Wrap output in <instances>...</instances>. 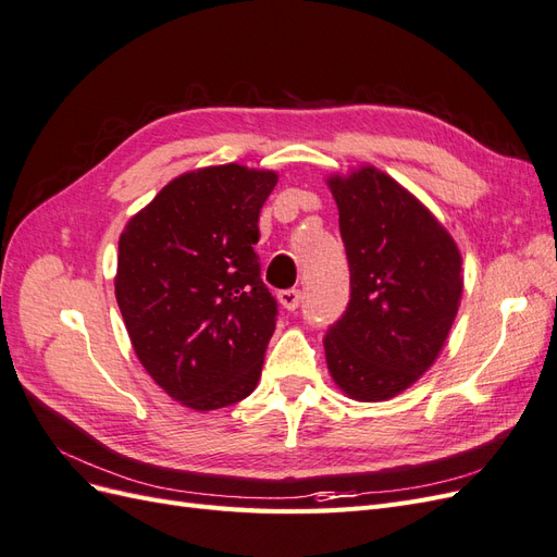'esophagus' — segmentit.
Segmentation results:
<instances>
[{
    "instance_id": "esophagus-1",
    "label": "esophagus",
    "mask_w": 557,
    "mask_h": 557,
    "mask_svg": "<svg viewBox=\"0 0 557 557\" xmlns=\"http://www.w3.org/2000/svg\"><path fill=\"white\" fill-rule=\"evenodd\" d=\"M278 299H281V305H283L285 309H288V311H295V309L299 307V301H301V293H299V290H295V288H290V290H281Z\"/></svg>"
}]
</instances>
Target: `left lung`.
Masks as SVG:
<instances>
[{
  "mask_svg": "<svg viewBox=\"0 0 557 557\" xmlns=\"http://www.w3.org/2000/svg\"><path fill=\"white\" fill-rule=\"evenodd\" d=\"M339 209L350 301L325 334L334 383L383 401L423 376L450 332L462 258L444 225L376 166L327 181Z\"/></svg>",
  "mask_w": 557,
  "mask_h": 557,
  "instance_id": "1",
  "label": "left lung"
}]
</instances>
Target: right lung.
Returning <instances> with one entry per match:
<instances>
[{"mask_svg":"<svg viewBox=\"0 0 557 557\" xmlns=\"http://www.w3.org/2000/svg\"><path fill=\"white\" fill-rule=\"evenodd\" d=\"M278 176L242 164L188 172L117 242L115 299L134 352L162 391L195 411L256 391L278 305L252 246Z\"/></svg>","mask_w":557,"mask_h":557,"instance_id":"right-lung-1","label":"right lung"}]
</instances>
